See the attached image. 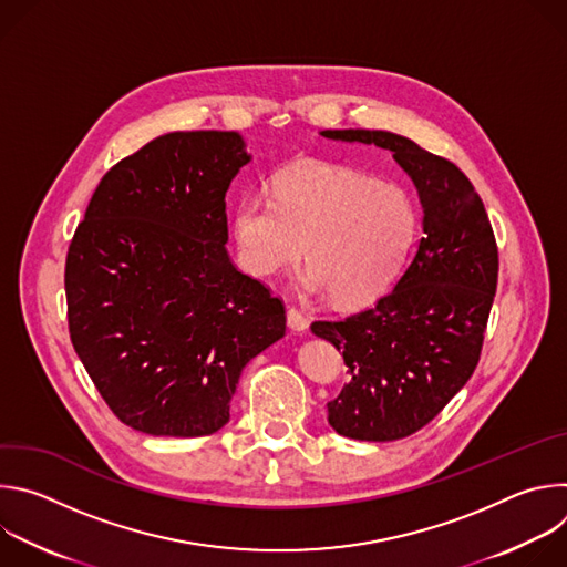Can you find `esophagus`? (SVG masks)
Listing matches in <instances>:
<instances>
[{"label":"esophagus","instance_id":"obj_1","mask_svg":"<svg viewBox=\"0 0 567 567\" xmlns=\"http://www.w3.org/2000/svg\"><path fill=\"white\" fill-rule=\"evenodd\" d=\"M287 326H289V330H293V332H305L307 330V318L296 309V307H289L287 309Z\"/></svg>","mask_w":567,"mask_h":567}]
</instances>
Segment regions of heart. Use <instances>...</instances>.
<instances>
[{"instance_id": "b5f03b06", "label": "heart", "mask_w": 567, "mask_h": 567, "mask_svg": "<svg viewBox=\"0 0 567 567\" xmlns=\"http://www.w3.org/2000/svg\"><path fill=\"white\" fill-rule=\"evenodd\" d=\"M239 267L269 278L302 258L305 289L339 305L379 296L420 230L413 199L346 166L296 164L271 179V199L245 195L230 219Z\"/></svg>"}]
</instances>
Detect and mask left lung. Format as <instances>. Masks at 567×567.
Listing matches in <instances>:
<instances>
[{"label":"left lung","mask_w":567,"mask_h":567,"mask_svg":"<svg viewBox=\"0 0 567 567\" xmlns=\"http://www.w3.org/2000/svg\"><path fill=\"white\" fill-rule=\"evenodd\" d=\"M320 136L390 150L424 208V237L394 289L372 309L311 322L350 372L328 403L330 426L363 442L401 440L437 417L480 361L498 285L494 228L466 175L415 141L383 130Z\"/></svg>","instance_id":"8db88e82"}]
</instances>
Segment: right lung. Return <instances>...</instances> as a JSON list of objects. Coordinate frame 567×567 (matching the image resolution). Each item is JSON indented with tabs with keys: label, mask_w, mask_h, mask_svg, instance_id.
Returning <instances> with one entry per match:
<instances>
[{
	"label": "right lung",
	"mask_w": 567,
	"mask_h": 567,
	"mask_svg": "<svg viewBox=\"0 0 567 567\" xmlns=\"http://www.w3.org/2000/svg\"><path fill=\"white\" fill-rule=\"evenodd\" d=\"M237 132L156 136L101 179L66 254L75 354L112 413L156 437L230 417L245 365L285 337V305L228 258Z\"/></svg>",
	"instance_id": "obj_1"
}]
</instances>
